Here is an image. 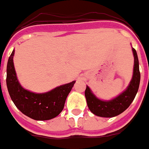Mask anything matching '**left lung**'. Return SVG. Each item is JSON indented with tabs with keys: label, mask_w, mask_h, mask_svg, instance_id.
<instances>
[{
	"label": "left lung",
	"mask_w": 149,
	"mask_h": 149,
	"mask_svg": "<svg viewBox=\"0 0 149 149\" xmlns=\"http://www.w3.org/2000/svg\"><path fill=\"white\" fill-rule=\"evenodd\" d=\"M132 50L134 57L133 77L129 86L120 95L109 101H102L97 99L93 95L91 89L86 86L85 95L88 108L96 116L103 117H113L117 116L123 113L125 109H128V107L134 100L139 86L140 72L139 68V59L136 50L134 48Z\"/></svg>",
	"instance_id": "1"
}]
</instances>
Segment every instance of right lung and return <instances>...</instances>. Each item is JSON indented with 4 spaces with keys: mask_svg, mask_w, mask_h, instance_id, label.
I'll use <instances>...</instances> for the list:
<instances>
[{
    "mask_svg": "<svg viewBox=\"0 0 149 149\" xmlns=\"http://www.w3.org/2000/svg\"><path fill=\"white\" fill-rule=\"evenodd\" d=\"M11 53L7 63L6 85L11 100L15 106L30 118L45 121L57 117L63 109L64 104L75 81L56 87L43 94H36L25 90L20 86L15 73Z\"/></svg>",
    "mask_w": 149,
    "mask_h": 149,
    "instance_id": "1",
    "label": "right lung"
}]
</instances>
